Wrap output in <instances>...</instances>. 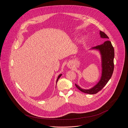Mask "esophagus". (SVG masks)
I'll use <instances>...</instances> for the list:
<instances>
[{
	"label": "esophagus",
	"mask_w": 128,
	"mask_h": 128,
	"mask_svg": "<svg viewBox=\"0 0 128 128\" xmlns=\"http://www.w3.org/2000/svg\"><path fill=\"white\" fill-rule=\"evenodd\" d=\"M70 68H72V67H70Z\"/></svg>",
	"instance_id": "34e87169"
}]
</instances>
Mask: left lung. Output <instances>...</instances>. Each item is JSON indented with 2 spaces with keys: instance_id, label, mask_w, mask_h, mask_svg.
Instances as JSON below:
<instances>
[{
  "instance_id": "1",
  "label": "left lung",
  "mask_w": 128,
  "mask_h": 128,
  "mask_svg": "<svg viewBox=\"0 0 128 128\" xmlns=\"http://www.w3.org/2000/svg\"><path fill=\"white\" fill-rule=\"evenodd\" d=\"M100 37L108 39L109 37L103 32L100 31ZM100 51L102 56V75L98 83L94 87L89 90L83 89L77 84H75L76 88L83 92L89 94H95L100 91L108 83L111 78L114 70V50L111 43L108 40L105 41L103 44L92 48Z\"/></svg>"
}]
</instances>
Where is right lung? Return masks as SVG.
Listing matches in <instances>:
<instances>
[{
	"mask_svg": "<svg viewBox=\"0 0 128 128\" xmlns=\"http://www.w3.org/2000/svg\"><path fill=\"white\" fill-rule=\"evenodd\" d=\"M62 74H60V75H58V78H57V79H56V83H57V82H58V79H59V78H60V76H62Z\"/></svg>",
	"mask_w": 128,
	"mask_h": 128,
	"instance_id": "right-lung-1",
	"label": "right lung"
}]
</instances>
